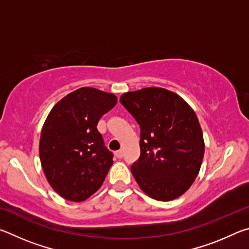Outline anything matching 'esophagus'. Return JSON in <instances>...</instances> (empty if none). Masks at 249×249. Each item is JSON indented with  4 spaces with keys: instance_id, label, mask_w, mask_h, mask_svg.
Instances as JSON below:
<instances>
[{
    "instance_id": "obj_1",
    "label": "esophagus",
    "mask_w": 249,
    "mask_h": 249,
    "mask_svg": "<svg viewBox=\"0 0 249 249\" xmlns=\"http://www.w3.org/2000/svg\"><path fill=\"white\" fill-rule=\"evenodd\" d=\"M115 156L117 158H122V157H123V151H122V150L115 151Z\"/></svg>"
}]
</instances>
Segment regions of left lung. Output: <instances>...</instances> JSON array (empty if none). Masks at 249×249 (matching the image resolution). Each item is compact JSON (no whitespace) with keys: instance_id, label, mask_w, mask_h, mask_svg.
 I'll return each mask as SVG.
<instances>
[{"instance_id":"obj_1","label":"left lung","mask_w":249,"mask_h":249,"mask_svg":"<svg viewBox=\"0 0 249 249\" xmlns=\"http://www.w3.org/2000/svg\"><path fill=\"white\" fill-rule=\"evenodd\" d=\"M120 102L141 128V156L130 167L138 185L158 201L182 196L204 155L195 111L178 94L155 87L124 93Z\"/></svg>"}]
</instances>
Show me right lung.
Here are the masks:
<instances>
[{
    "label": "right lung",
    "instance_id": "right-lung-1",
    "mask_svg": "<svg viewBox=\"0 0 249 249\" xmlns=\"http://www.w3.org/2000/svg\"><path fill=\"white\" fill-rule=\"evenodd\" d=\"M116 100L112 93L81 88L59 101L46 119L39 142L41 167L49 184L66 200H87L113 165V154L96 126Z\"/></svg>",
    "mask_w": 249,
    "mask_h": 249
}]
</instances>
